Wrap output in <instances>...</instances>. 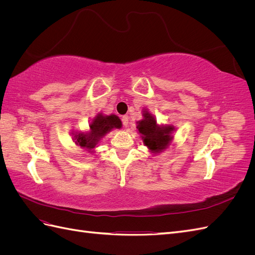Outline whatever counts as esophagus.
I'll use <instances>...</instances> for the list:
<instances>
[{
    "mask_svg": "<svg viewBox=\"0 0 255 255\" xmlns=\"http://www.w3.org/2000/svg\"><path fill=\"white\" fill-rule=\"evenodd\" d=\"M121 120H122V125H123V127H125V128H128V116H122Z\"/></svg>",
    "mask_w": 255,
    "mask_h": 255,
    "instance_id": "1",
    "label": "esophagus"
}]
</instances>
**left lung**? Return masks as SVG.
Listing matches in <instances>:
<instances>
[{"label":"left lung","mask_w":255,"mask_h":255,"mask_svg":"<svg viewBox=\"0 0 255 255\" xmlns=\"http://www.w3.org/2000/svg\"><path fill=\"white\" fill-rule=\"evenodd\" d=\"M142 116L143 119L137 122V128L138 132L141 134L144 145L148 146L149 150L154 154L163 152L172 140L173 137L171 134L174 130V127L158 126L155 118L145 111Z\"/></svg>","instance_id":"8db88e82"}]
</instances>
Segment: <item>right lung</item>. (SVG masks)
<instances>
[{"mask_svg": "<svg viewBox=\"0 0 255 255\" xmlns=\"http://www.w3.org/2000/svg\"><path fill=\"white\" fill-rule=\"evenodd\" d=\"M121 126V120L116 115L103 116L102 114H98L90 123L89 132L76 133L74 134L73 139L75 140V143L80 145L81 148L92 151L96 148L99 141L101 140V138H103V136H105L114 128H120Z\"/></svg>", "mask_w": 255, "mask_h": 255, "instance_id": "right-lung-1", "label": "right lung"}]
</instances>
